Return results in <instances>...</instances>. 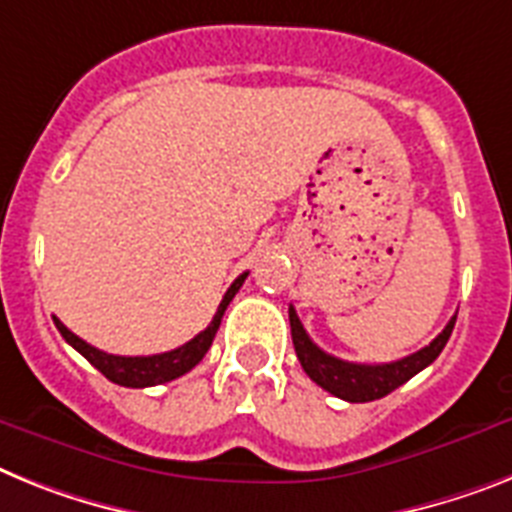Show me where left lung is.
Listing matches in <instances>:
<instances>
[{
    "label": "left lung",
    "mask_w": 512,
    "mask_h": 512,
    "mask_svg": "<svg viewBox=\"0 0 512 512\" xmlns=\"http://www.w3.org/2000/svg\"><path fill=\"white\" fill-rule=\"evenodd\" d=\"M289 322L296 356H299V362H302L309 380H315L322 390H328V393L343 398V401L367 403L393 393L395 388H401L403 382H409L411 377L419 375L424 367L435 362L440 351L445 349L450 333H453L455 317H450L445 330L429 346L390 364L343 362L338 356L325 354L317 343H312V338L307 336V330H304V325L296 317L294 307H289Z\"/></svg>",
    "instance_id": "1"
}]
</instances>
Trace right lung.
I'll return each instance as SVG.
<instances>
[{"mask_svg":"<svg viewBox=\"0 0 512 512\" xmlns=\"http://www.w3.org/2000/svg\"><path fill=\"white\" fill-rule=\"evenodd\" d=\"M244 278L247 273L236 278L234 283L229 286V291L223 294L221 304H218V312L213 315L208 328L203 333H197L192 341H187L184 346L174 351H166V354H153V356H117V354H106V351L96 349V346H90L85 343L83 338H77L67 325H64L59 317H54V325L62 333V338L70 343L72 349L80 351V354L88 359L93 367L101 372L106 380L117 382V385H124V388H150V385H161V382L176 380V377H182L184 372H190L195 364L203 362V356L208 354L210 343L216 338L218 325H221V317L229 307V302L234 299V294L242 289Z\"/></svg>","mask_w":512,"mask_h":512,"instance_id":"obj_1","label":"right lung"}]
</instances>
